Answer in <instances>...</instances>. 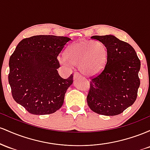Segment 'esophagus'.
<instances>
[{"mask_svg": "<svg viewBox=\"0 0 150 150\" xmlns=\"http://www.w3.org/2000/svg\"><path fill=\"white\" fill-rule=\"evenodd\" d=\"M80 76H81V75L79 73H75L74 74V79H75L78 78V77H80Z\"/></svg>", "mask_w": 150, "mask_h": 150, "instance_id": "34e87169", "label": "esophagus"}]
</instances>
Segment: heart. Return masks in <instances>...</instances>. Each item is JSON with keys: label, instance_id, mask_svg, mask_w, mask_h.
Wrapping results in <instances>:
<instances>
[{"label": "heart", "instance_id": "heart-1", "mask_svg": "<svg viewBox=\"0 0 150 150\" xmlns=\"http://www.w3.org/2000/svg\"><path fill=\"white\" fill-rule=\"evenodd\" d=\"M107 56V48L102 42L81 40L67 48L65 58L60 59V62L79 67L84 75L93 76L103 69Z\"/></svg>", "mask_w": 150, "mask_h": 150}]
</instances>
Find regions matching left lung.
<instances>
[{
    "instance_id": "8db88e82",
    "label": "left lung",
    "mask_w": 150,
    "mask_h": 150,
    "mask_svg": "<svg viewBox=\"0 0 150 150\" xmlns=\"http://www.w3.org/2000/svg\"><path fill=\"white\" fill-rule=\"evenodd\" d=\"M106 47L107 60L100 73L90 79L87 103L103 115H117L132 105L140 85V60L129 44L113 35L92 36Z\"/></svg>"
}]
</instances>
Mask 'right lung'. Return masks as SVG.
Returning <instances> with one entry per match:
<instances>
[{"instance_id": "right-lung-1", "label": "right lung", "mask_w": 150, "mask_h": 150, "mask_svg": "<svg viewBox=\"0 0 150 150\" xmlns=\"http://www.w3.org/2000/svg\"><path fill=\"white\" fill-rule=\"evenodd\" d=\"M71 39L35 35L20 42L9 60L8 82L12 96L30 113H54L63 105L73 74L67 79L59 75L57 59Z\"/></svg>"}]
</instances>
